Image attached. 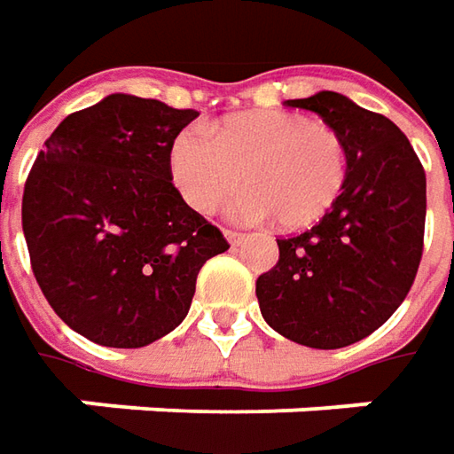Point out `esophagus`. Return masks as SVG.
Returning a JSON list of instances; mask_svg holds the SVG:
<instances>
[{"mask_svg": "<svg viewBox=\"0 0 454 454\" xmlns=\"http://www.w3.org/2000/svg\"><path fill=\"white\" fill-rule=\"evenodd\" d=\"M224 237L230 239V245H242L245 242V235L237 232V230H224Z\"/></svg>", "mask_w": 454, "mask_h": 454, "instance_id": "1", "label": "esophagus"}]
</instances>
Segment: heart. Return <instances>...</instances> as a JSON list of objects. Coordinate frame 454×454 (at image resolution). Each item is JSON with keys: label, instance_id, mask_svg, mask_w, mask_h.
I'll use <instances>...</instances> for the list:
<instances>
[{"label": "heart", "instance_id": "b5f03b06", "mask_svg": "<svg viewBox=\"0 0 454 454\" xmlns=\"http://www.w3.org/2000/svg\"><path fill=\"white\" fill-rule=\"evenodd\" d=\"M171 182L197 215H217L239 189V215L270 217L298 232L339 201L348 179V146L336 126L290 111L227 115L207 138L182 131L168 151Z\"/></svg>", "mask_w": 454, "mask_h": 454}]
</instances>
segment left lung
I'll return each instance as SVG.
<instances>
[{
	"mask_svg": "<svg viewBox=\"0 0 454 454\" xmlns=\"http://www.w3.org/2000/svg\"><path fill=\"white\" fill-rule=\"evenodd\" d=\"M318 114L348 146V179L328 215L280 237L275 268L257 278L262 318L310 348H343L374 333L407 298L425 247L427 176L387 115L340 93L288 100Z\"/></svg>",
	"mask_w": 454,
	"mask_h": 454,
	"instance_id": "left-lung-1",
	"label": "left lung"
}]
</instances>
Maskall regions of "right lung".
<instances>
[{"instance_id": "1", "label": "right lung", "mask_w": 454, "mask_h": 454, "mask_svg": "<svg viewBox=\"0 0 454 454\" xmlns=\"http://www.w3.org/2000/svg\"><path fill=\"white\" fill-rule=\"evenodd\" d=\"M197 111L114 93L44 141L22 197L37 286L80 336L141 348L186 318L201 265L230 245L168 171Z\"/></svg>"}]
</instances>
